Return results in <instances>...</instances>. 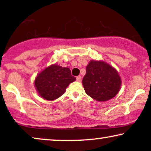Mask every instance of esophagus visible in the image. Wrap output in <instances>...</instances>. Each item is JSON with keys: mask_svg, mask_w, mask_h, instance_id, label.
I'll list each match as a JSON object with an SVG mask.
<instances>
[{"mask_svg": "<svg viewBox=\"0 0 151 151\" xmlns=\"http://www.w3.org/2000/svg\"><path fill=\"white\" fill-rule=\"evenodd\" d=\"M76 81H77L78 82H81V76H77L76 77Z\"/></svg>", "mask_w": 151, "mask_h": 151, "instance_id": "34e87169", "label": "esophagus"}]
</instances>
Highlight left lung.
Here are the masks:
<instances>
[{
    "mask_svg": "<svg viewBox=\"0 0 151 151\" xmlns=\"http://www.w3.org/2000/svg\"><path fill=\"white\" fill-rule=\"evenodd\" d=\"M86 94L98 101H106L118 94L121 79L117 71L104 61H91L82 81Z\"/></svg>",
    "mask_w": 151,
    "mask_h": 151,
    "instance_id": "1",
    "label": "left lung"
}]
</instances>
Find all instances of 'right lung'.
I'll list each match as a JSON object with an SVG mask.
<instances>
[{
	"mask_svg": "<svg viewBox=\"0 0 151 151\" xmlns=\"http://www.w3.org/2000/svg\"><path fill=\"white\" fill-rule=\"evenodd\" d=\"M75 80L68 68L52 65L38 75L35 86L42 98L52 101L63 94L68 85Z\"/></svg>",
	"mask_w": 151,
	"mask_h": 151,
	"instance_id": "add662e5",
	"label": "right lung"
}]
</instances>
